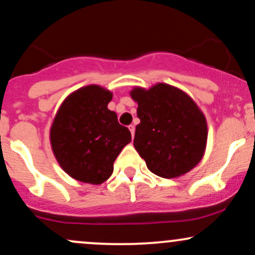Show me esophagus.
I'll list each match as a JSON object with an SVG mask.
<instances>
[{"mask_svg":"<svg viewBox=\"0 0 255 255\" xmlns=\"http://www.w3.org/2000/svg\"><path fill=\"white\" fill-rule=\"evenodd\" d=\"M128 128H129V130H130V133H131V136H134V133H135V127H134V125H130Z\"/></svg>","mask_w":255,"mask_h":255,"instance_id":"obj_1","label":"esophagus"}]
</instances>
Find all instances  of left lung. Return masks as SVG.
I'll return each instance as SVG.
<instances>
[{"label":"left lung","mask_w":255,"mask_h":255,"mask_svg":"<svg viewBox=\"0 0 255 255\" xmlns=\"http://www.w3.org/2000/svg\"><path fill=\"white\" fill-rule=\"evenodd\" d=\"M140 124L134 147L148 170L160 177L186 174L200 162L207 140L206 119L183 91L166 84L130 92Z\"/></svg>","instance_id":"obj_1"}]
</instances>
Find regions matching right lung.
Masks as SVG:
<instances>
[{
  "label": "right lung",
  "mask_w": 255,
  "mask_h": 255,
  "mask_svg": "<svg viewBox=\"0 0 255 255\" xmlns=\"http://www.w3.org/2000/svg\"><path fill=\"white\" fill-rule=\"evenodd\" d=\"M110 91L97 86L79 89L61 105L52 122V151L61 168L81 182L101 184L111 176L114 162L131 135L118 115L108 109Z\"/></svg>",
  "instance_id": "right-lung-1"
}]
</instances>
